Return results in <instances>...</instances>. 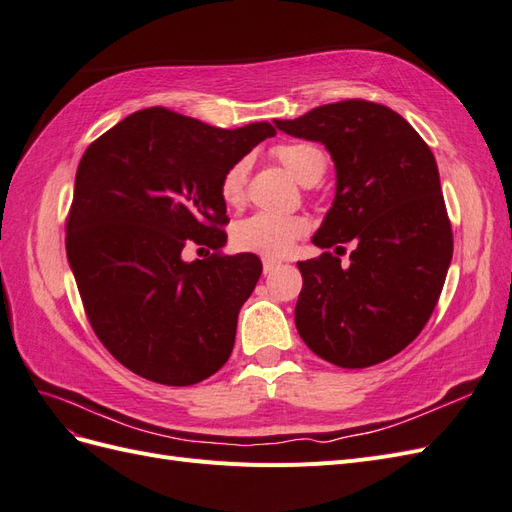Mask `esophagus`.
Listing matches in <instances>:
<instances>
[{
    "label": "esophagus",
    "mask_w": 512,
    "mask_h": 512,
    "mask_svg": "<svg viewBox=\"0 0 512 512\" xmlns=\"http://www.w3.org/2000/svg\"><path fill=\"white\" fill-rule=\"evenodd\" d=\"M262 267H265V273H271L273 269L280 267V260H275V258H265V260H262Z\"/></svg>",
    "instance_id": "1"
}]
</instances>
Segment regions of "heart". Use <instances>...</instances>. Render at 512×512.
Returning <instances> with one entry per match:
<instances>
[{
	"instance_id": "b5f03b06",
	"label": "heart",
	"mask_w": 512,
	"mask_h": 512,
	"mask_svg": "<svg viewBox=\"0 0 512 512\" xmlns=\"http://www.w3.org/2000/svg\"><path fill=\"white\" fill-rule=\"evenodd\" d=\"M273 156L277 158L288 173L301 181H318L327 166L324 153L312 143H282L273 147ZM247 183V160L232 164L222 177V198L228 205H239L245 196ZM309 230V224L301 215H275V213H256L241 220L232 232L235 245L243 252H254L269 258L286 256L297 239H301Z\"/></svg>"
}]
</instances>
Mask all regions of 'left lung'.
I'll use <instances>...</instances> for the list:
<instances>
[{
  "label": "left lung",
  "instance_id": "8db88e82",
  "mask_svg": "<svg viewBox=\"0 0 512 512\" xmlns=\"http://www.w3.org/2000/svg\"><path fill=\"white\" fill-rule=\"evenodd\" d=\"M273 123L322 143L335 162L333 207L314 245H354L350 267L331 252L297 262V331L337 367L391 359L423 331L453 258L436 158L404 117L367 100L324 104Z\"/></svg>",
  "mask_w": 512,
  "mask_h": 512
}]
</instances>
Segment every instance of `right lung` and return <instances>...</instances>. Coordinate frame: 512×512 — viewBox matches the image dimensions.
<instances>
[{
  "instance_id": "obj_1",
  "label": "right lung",
  "mask_w": 512,
  "mask_h": 512,
  "mask_svg": "<svg viewBox=\"0 0 512 512\" xmlns=\"http://www.w3.org/2000/svg\"><path fill=\"white\" fill-rule=\"evenodd\" d=\"M271 136L267 121L222 130L153 106L83 153L66 222L68 262L98 339L136 376L190 386L228 361L262 262L220 254L222 177ZM188 244L214 254L185 263Z\"/></svg>"
}]
</instances>
